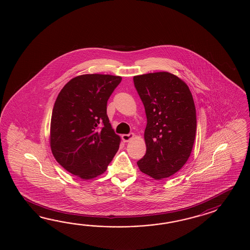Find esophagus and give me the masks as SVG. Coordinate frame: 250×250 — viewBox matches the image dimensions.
<instances>
[{
    "mask_svg": "<svg viewBox=\"0 0 250 250\" xmlns=\"http://www.w3.org/2000/svg\"><path fill=\"white\" fill-rule=\"evenodd\" d=\"M134 137H135V134L131 133V134H128V135H123L122 136V139H123L124 142H128L131 139H133Z\"/></svg>",
    "mask_w": 250,
    "mask_h": 250,
    "instance_id": "esophagus-1",
    "label": "esophagus"
}]
</instances>
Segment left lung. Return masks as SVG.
Listing matches in <instances>:
<instances>
[{
  "label": "left lung",
  "mask_w": 250,
  "mask_h": 250,
  "mask_svg": "<svg viewBox=\"0 0 250 250\" xmlns=\"http://www.w3.org/2000/svg\"><path fill=\"white\" fill-rule=\"evenodd\" d=\"M145 107L146 151L137 166L145 174L163 180L189 159L196 135V110L188 85L167 71L134 76Z\"/></svg>",
  "instance_id": "1"
}]
</instances>
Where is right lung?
Segmentation results:
<instances>
[{
  "label": "right lung",
  "instance_id": "right-lung-1",
  "mask_svg": "<svg viewBox=\"0 0 250 250\" xmlns=\"http://www.w3.org/2000/svg\"><path fill=\"white\" fill-rule=\"evenodd\" d=\"M120 76L83 74L71 79L54 104L49 144L54 158L69 173L91 180L104 173L121 138L106 114L107 101Z\"/></svg>",
  "mask_w": 250,
  "mask_h": 250
}]
</instances>
